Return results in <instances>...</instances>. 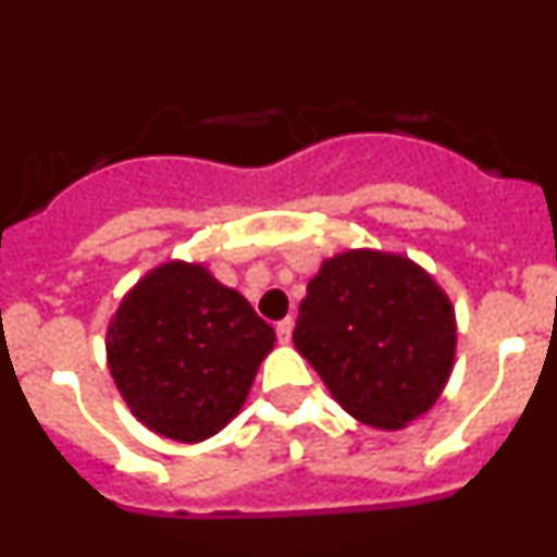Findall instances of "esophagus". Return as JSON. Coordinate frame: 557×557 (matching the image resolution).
<instances>
[{
    "mask_svg": "<svg viewBox=\"0 0 557 557\" xmlns=\"http://www.w3.org/2000/svg\"><path fill=\"white\" fill-rule=\"evenodd\" d=\"M293 329H295L293 318H284V321L275 323V334H278V339H282V343H289V337H293Z\"/></svg>",
    "mask_w": 557,
    "mask_h": 557,
    "instance_id": "1",
    "label": "esophagus"
}]
</instances>
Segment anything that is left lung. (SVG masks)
<instances>
[{"label":"left lung","mask_w":557,"mask_h":557,"mask_svg":"<svg viewBox=\"0 0 557 557\" xmlns=\"http://www.w3.org/2000/svg\"><path fill=\"white\" fill-rule=\"evenodd\" d=\"M293 343L348 416L405 430L449 382L455 307L407 256L343 250L309 278Z\"/></svg>","instance_id":"left-lung-1"}]
</instances>
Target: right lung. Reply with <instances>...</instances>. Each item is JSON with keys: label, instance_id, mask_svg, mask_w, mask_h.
Wrapping results in <instances>:
<instances>
[{"label": "right lung", "instance_id": "obj_1", "mask_svg": "<svg viewBox=\"0 0 557 557\" xmlns=\"http://www.w3.org/2000/svg\"><path fill=\"white\" fill-rule=\"evenodd\" d=\"M273 326L203 264L152 268L108 323L113 385L150 432L178 444L218 435L243 410Z\"/></svg>", "mask_w": 557, "mask_h": 557}]
</instances>
